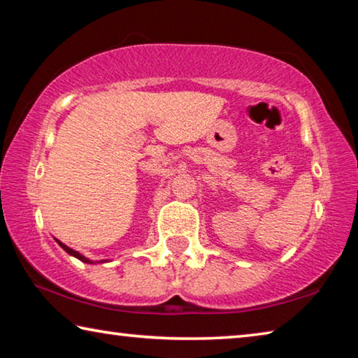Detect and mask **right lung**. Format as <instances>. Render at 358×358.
I'll use <instances>...</instances> for the list:
<instances>
[{"instance_id":"right-lung-1","label":"right lung","mask_w":358,"mask_h":358,"mask_svg":"<svg viewBox=\"0 0 358 358\" xmlns=\"http://www.w3.org/2000/svg\"><path fill=\"white\" fill-rule=\"evenodd\" d=\"M57 241H58V245H59V246H62V248H63V250H64L66 252H69V254H71V256H74V257H77V259H80V260H82V262H87V264H93V262H92V260H88L87 257H83V256H82V254H78L77 251H74V250H71V248H69V246H66V245H64V243H62V241H59V240H57Z\"/></svg>"}]
</instances>
